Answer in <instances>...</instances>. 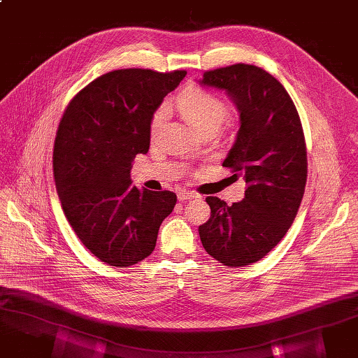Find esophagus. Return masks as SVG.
Masks as SVG:
<instances>
[{"mask_svg":"<svg viewBox=\"0 0 358 358\" xmlns=\"http://www.w3.org/2000/svg\"><path fill=\"white\" fill-rule=\"evenodd\" d=\"M198 195L195 194V192H192V191H180L179 194H178V199L179 201H188V199H194V198H196Z\"/></svg>","mask_w":358,"mask_h":358,"instance_id":"34e87169","label":"esophagus"}]
</instances>
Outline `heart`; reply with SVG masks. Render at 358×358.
Here are the masks:
<instances>
[{
    "label": "heart",
    "mask_w": 358,
    "mask_h": 358,
    "mask_svg": "<svg viewBox=\"0 0 358 358\" xmlns=\"http://www.w3.org/2000/svg\"><path fill=\"white\" fill-rule=\"evenodd\" d=\"M178 106L180 113L189 123H192L198 132L216 131L224 123L229 116V107L224 99L210 90L201 87H191L185 90L179 98ZM169 119V106L160 104L150 119L151 138L159 136Z\"/></svg>",
    "instance_id": "obj_1"
}]
</instances>
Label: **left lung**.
<instances>
[{
	"instance_id": "8db88e82",
	"label": "left lung",
	"mask_w": 358,
	"mask_h": 358,
	"mask_svg": "<svg viewBox=\"0 0 358 358\" xmlns=\"http://www.w3.org/2000/svg\"><path fill=\"white\" fill-rule=\"evenodd\" d=\"M203 85L224 90L239 110V131L223 162L242 175L245 198L227 206L207 196L208 222L198 232L214 260L242 267L262 260L291 227L306 189L307 150L295 104L266 70L238 63L208 70Z\"/></svg>"
}]
</instances>
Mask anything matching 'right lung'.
Wrapping results in <instances>:
<instances>
[{
	"label": "right lung",
	"mask_w": 358,
	"mask_h": 358,
	"mask_svg": "<svg viewBox=\"0 0 358 358\" xmlns=\"http://www.w3.org/2000/svg\"><path fill=\"white\" fill-rule=\"evenodd\" d=\"M187 75L120 69L80 90L57 129L52 169L66 219L96 259L129 267L154 251L176 194L139 191L131 169L150 150V119Z\"/></svg>",
	"instance_id": "right-lung-1"
}]
</instances>
